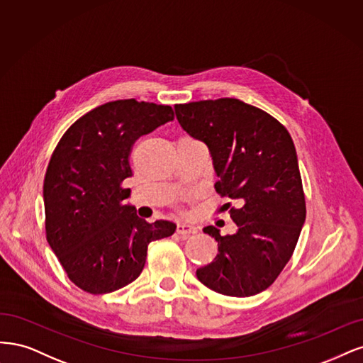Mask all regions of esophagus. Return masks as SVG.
Segmentation results:
<instances>
[{
    "mask_svg": "<svg viewBox=\"0 0 363 363\" xmlns=\"http://www.w3.org/2000/svg\"><path fill=\"white\" fill-rule=\"evenodd\" d=\"M177 232L179 233V235H193V233L197 232V228H194L190 223H178Z\"/></svg>",
    "mask_w": 363,
    "mask_h": 363,
    "instance_id": "1",
    "label": "esophagus"
}]
</instances>
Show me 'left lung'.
<instances>
[{
    "mask_svg": "<svg viewBox=\"0 0 363 363\" xmlns=\"http://www.w3.org/2000/svg\"><path fill=\"white\" fill-rule=\"evenodd\" d=\"M174 113L182 130L208 146L217 193L240 205L230 208L235 233L203 228L218 253L196 276L218 294H259L291 259L306 218L292 138L273 116L233 98L179 104Z\"/></svg>",
    "mask_w": 363,
    "mask_h": 363,
    "instance_id": "1",
    "label": "left lung"
}]
</instances>
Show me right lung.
Here are the masks:
<instances>
[{"label":"right lung","instance_id":"1","mask_svg":"<svg viewBox=\"0 0 363 363\" xmlns=\"http://www.w3.org/2000/svg\"><path fill=\"white\" fill-rule=\"evenodd\" d=\"M174 119L172 107L135 99L107 102L79 118L52 152L43 181L45 228L67 277L108 294L142 273L149 242L170 237L169 220L147 223L128 203L130 152L140 135Z\"/></svg>","mask_w":363,"mask_h":363}]
</instances>
